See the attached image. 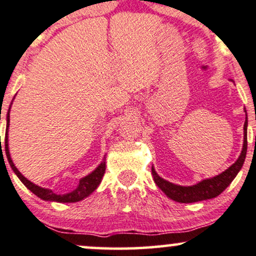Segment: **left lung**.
I'll return each mask as SVG.
<instances>
[{
    "label": "left lung",
    "mask_w": 256,
    "mask_h": 256,
    "mask_svg": "<svg viewBox=\"0 0 256 256\" xmlns=\"http://www.w3.org/2000/svg\"><path fill=\"white\" fill-rule=\"evenodd\" d=\"M247 126L248 120L247 117H246V122L244 125V148H242L241 154L238 156V160H236L232 166H229L227 170L223 171L222 174L212 177V178L200 180V183L195 184V186H182L163 180L162 177L158 176L156 170L152 166L151 171L152 176H154V183L157 184L158 188H160L162 192L166 194L169 198L180 203H194L198 202V200L214 198V197L218 196L220 194H221L223 190H226V188L232 182V180L235 178L236 174H238V171L241 170L242 166H244L246 154H247Z\"/></svg>",
    "instance_id": "obj_1"
}]
</instances>
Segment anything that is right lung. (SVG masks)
<instances>
[{
  "label": "right lung",
  "instance_id": "1",
  "mask_svg": "<svg viewBox=\"0 0 256 256\" xmlns=\"http://www.w3.org/2000/svg\"><path fill=\"white\" fill-rule=\"evenodd\" d=\"M9 111H10V108L8 110L7 113V128H6V139H4V146H6V154H7L8 162L10 164L12 169L14 172L16 174V176L20 178L22 183L24 184L32 192L35 194L38 197H40L41 200H54V202H60V203H74L78 202V200H82L84 198H86L87 196H90L94 190L98 188V186L102 182V176L105 174V169H106V163L105 160L100 163V166L96 168V169L90 172V174H87L86 177H84L79 180V186H78L73 192H70L68 194H64V195H58V194L53 192L50 189H44V188H41L36 186V184L32 183L30 180H28L26 177L22 174L20 171L16 169V166L12 163V158H10V154H9V148H8V128H9ZM1 154H2V148H1Z\"/></svg>",
  "mask_w": 256,
  "mask_h": 256
}]
</instances>
